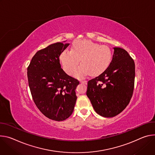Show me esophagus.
I'll return each instance as SVG.
<instances>
[{
  "mask_svg": "<svg viewBox=\"0 0 155 155\" xmlns=\"http://www.w3.org/2000/svg\"><path fill=\"white\" fill-rule=\"evenodd\" d=\"M80 82L82 84H87V81H85V80H81Z\"/></svg>",
  "mask_w": 155,
  "mask_h": 155,
  "instance_id": "34e87169",
  "label": "esophagus"
}]
</instances>
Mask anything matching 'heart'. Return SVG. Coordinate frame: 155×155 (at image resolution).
<instances>
[{
  "label": "heart",
  "instance_id": "b5f03b06",
  "mask_svg": "<svg viewBox=\"0 0 155 155\" xmlns=\"http://www.w3.org/2000/svg\"><path fill=\"white\" fill-rule=\"evenodd\" d=\"M113 53L109 47L101 45L90 40L74 41L71 50H64L59 55V60L64 71L71 74L79 61L81 64L74 72L76 78H82L89 73L98 75L104 72L110 64Z\"/></svg>",
  "mask_w": 155,
  "mask_h": 155
}]
</instances>
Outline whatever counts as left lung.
<instances>
[{"label": "left lung", "instance_id": "obj_1", "mask_svg": "<svg viewBox=\"0 0 155 155\" xmlns=\"http://www.w3.org/2000/svg\"><path fill=\"white\" fill-rule=\"evenodd\" d=\"M112 61L100 75L87 83V96L99 115L114 117L121 113L132 98L135 63L127 51L114 47Z\"/></svg>", "mask_w": 155, "mask_h": 155}]
</instances>
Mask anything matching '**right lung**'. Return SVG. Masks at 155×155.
<instances>
[{"instance_id":"obj_1","label":"right lung","mask_w":155,"mask_h":155,"mask_svg":"<svg viewBox=\"0 0 155 155\" xmlns=\"http://www.w3.org/2000/svg\"><path fill=\"white\" fill-rule=\"evenodd\" d=\"M69 44L57 42L38 51L28 67L29 87L32 99L47 117L61 121L73 112L78 79L61 68L59 55Z\"/></svg>"}]
</instances>
